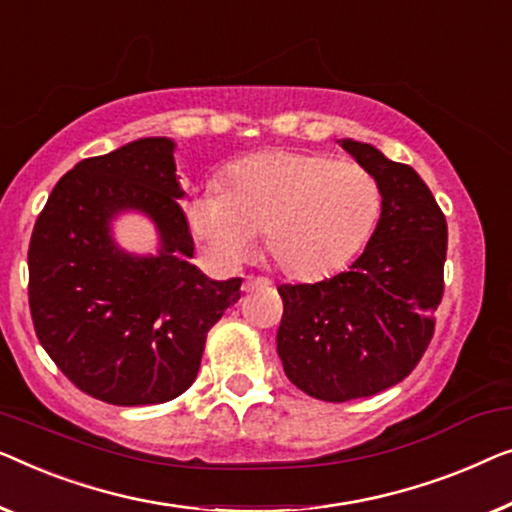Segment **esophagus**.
<instances>
[{"mask_svg":"<svg viewBox=\"0 0 512 512\" xmlns=\"http://www.w3.org/2000/svg\"><path fill=\"white\" fill-rule=\"evenodd\" d=\"M269 285V280L266 278H246L243 280V292H255L259 287H266Z\"/></svg>","mask_w":512,"mask_h":512,"instance_id":"esophagus-1","label":"esophagus"}]
</instances>
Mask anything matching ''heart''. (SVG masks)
I'll use <instances>...</instances> for the list:
<instances>
[{
	"mask_svg": "<svg viewBox=\"0 0 512 512\" xmlns=\"http://www.w3.org/2000/svg\"><path fill=\"white\" fill-rule=\"evenodd\" d=\"M380 185L362 164L264 150L225 171V190L187 197L185 225L208 262L234 271L259 232L273 262L294 278H322L359 253L376 227Z\"/></svg>",
	"mask_w": 512,
	"mask_h": 512,
	"instance_id": "heart-1",
	"label": "heart"
}]
</instances>
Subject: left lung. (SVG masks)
Segmentation results:
<instances>
[{"label": "left lung", "mask_w": 512, "mask_h": 512, "mask_svg": "<svg viewBox=\"0 0 512 512\" xmlns=\"http://www.w3.org/2000/svg\"><path fill=\"white\" fill-rule=\"evenodd\" d=\"M380 185V218L348 271L313 285H280L276 350L285 376L308 397H373L415 369L434 336L443 297L448 225L408 164L376 146L338 139Z\"/></svg>", "instance_id": "obj_1"}]
</instances>
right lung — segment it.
Returning <instances> with one entry per match:
<instances>
[{
	"mask_svg": "<svg viewBox=\"0 0 512 512\" xmlns=\"http://www.w3.org/2000/svg\"><path fill=\"white\" fill-rule=\"evenodd\" d=\"M176 141L146 136L88 157L60 178L34 225L30 308L60 371L113 406H153L194 383L206 334L241 297V278L213 280L192 264ZM156 227L153 254L112 234L122 214Z\"/></svg>",
	"mask_w": 512,
	"mask_h": 512,
	"instance_id": "obj_1",
	"label": "right lung"
}]
</instances>
